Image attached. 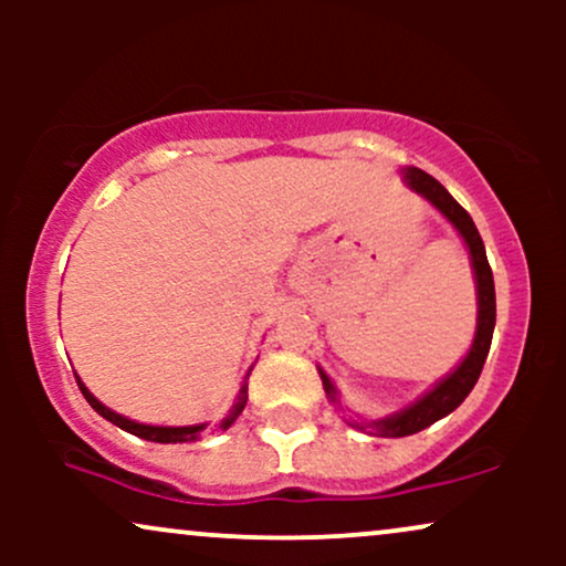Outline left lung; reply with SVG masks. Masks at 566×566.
Instances as JSON below:
<instances>
[{"label":"left lung","instance_id":"8db88e82","mask_svg":"<svg viewBox=\"0 0 566 566\" xmlns=\"http://www.w3.org/2000/svg\"><path fill=\"white\" fill-rule=\"evenodd\" d=\"M401 180H405L407 188H412L415 193H420L428 205L437 207L441 216L450 220L452 229L460 233L463 244L469 247L479 308H476V333H473L469 354H465L463 361H460L450 375H444L437 386L428 388L420 399H415L412 405L399 409V412L388 415V418H380V420L346 418V423L350 428H359V431L373 433V437H388V439H399V437H409V433L423 431V428L433 426L437 420L447 418L452 409L463 405V399L471 394V388L476 386L479 375H482L486 354H490L492 333H495V282H492V269L490 263H486L484 242L482 237H479L471 216L452 199V193L447 191L437 178H431L428 172L418 170V167H401ZM319 375H322L324 391H327V399L340 407V394H337L335 382L329 380V375L324 373L322 367H319Z\"/></svg>","mask_w":566,"mask_h":566}]
</instances>
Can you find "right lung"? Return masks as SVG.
<instances>
[{"label":"right lung","instance_id":"right-lung-1","mask_svg":"<svg viewBox=\"0 0 566 566\" xmlns=\"http://www.w3.org/2000/svg\"><path fill=\"white\" fill-rule=\"evenodd\" d=\"M250 373H252V367H250ZM250 373L244 375L242 388H239L237 405L231 407V412L226 415L223 423H220V428H223V431H226V428H231L233 420H237L239 415H242V409L247 405V378H250ZM76 382H80V391L84 394V399L90 401V407H93L97 415H103V418H106L108 423L119 426L122 431L133 433V437H138V439L159 441V444H184V441H197L201 437V431H205V428H207V423H197V426H148V423H138V420H129V418H125V415L114 412V409H108L106 405H101V401H97L95 396L90 394V388L84 386L80 375H76Z\"/></svg>","mask_w":566,"mask_h":566}]
</instances>
